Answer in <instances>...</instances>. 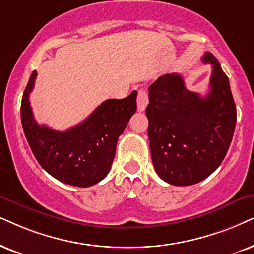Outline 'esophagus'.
<instances>
[{
	"instance_id": "34e87169",
	"label": "esophagus",
	"mask_w": 254,
	"mask_h": 254,
	"mask_svg": "<svg viewBox=\"0 0 254 254\" xmlns=\"http://www.w3.org/2000/svg\"><path fill=\"white\" fill-rule=\"evenodd\" d=\"M149 104V97H147V92L145 90L140 89L138 91V96H137V107L139 111H144L145 110L146 105Z\"/></svg>"
}]
</instances>
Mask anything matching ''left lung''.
Segmentation results:
<instances>
[{"mask_svg":"<svg viewBox=\"0 0 254 254\" xmlns=\"http://www.w3.org/2000/svg\"><path fill=\"white\" fill-rule=\"evenodd\" d=\"M201 61L212 64L205 97L189 91L178 73L160 76L149 88L145 112L151 158L159 177L172 185L207 178L225 158L236 127L229 78L211 53Z\"/></svg>","mask_w":254,"mask_h":254,"instance_id":"obj_1","label":"left lung"}]
</instances>
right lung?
Segmentation results:
<instances>
[{
  "label": "right lung",
  "mask_w": 254,
  "mask_h": 254,
  "mask_svg": "<svg viewBox=\"0 0 254 254\" xmlns=\"http://www.w3.org/2000/svg\"><path fill=\"white\" fill-rule=\"evenodd\" d=\"M36 70L31 73L21 103V121L35 158L60 182L79 188L105 178L114 162L118 137L137 109V91L123 99H107L82 123L68 131L38 125L31 111L29 94Z\"/></svg>",
  "instance_id": "obj_1"
}]
</instances>
